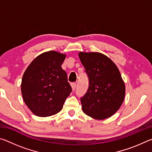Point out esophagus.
I'll return each mask as SVG.
<instances>
[{
  "label": "esophagus",
  "instance_id": "1",
  "mask_svg": "<svg viewBox=\"0 0 152 152\" xmlns=\"http://www.w3.org/2000/svg\"><path fill=\"white\" fill-rule=\"evenodd\" d=\"M71 86H72V88L73 91L76 89V84L75 82H72V83H71Z\"/></svg>",
  "mask_w": 152,
  "mask_h": 152
}]
</instances>
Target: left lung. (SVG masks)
<instances>
[{
  "mask_svg": "<svg viewBox=\"0 0 152 152\" xmlns=\"http://www.w3.org/2000/svg\"><path fill=\"white\" fill-rule=\"evenodd\" d=\"M89 80L86 93L81 97L82 110L96 119H104L116 113L124 101L125 83L115 63L98 52H80Z\"/></svg>",
  "mask_w": 152,
  "mask_h": 152,
  "instance_id": "left-lung-1",
  "label": "left lung"
}]
</instances>
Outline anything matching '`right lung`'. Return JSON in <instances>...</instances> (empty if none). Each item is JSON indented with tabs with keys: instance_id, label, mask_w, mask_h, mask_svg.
<instances>
[{
	"instance_id": "1",
	"label": "right lung",
	"mask_w": 152,
	"mask_h": 152,
	"mask_svg": "<svg viewBox=\"0 0 152 152\" xmlns=\"http://www.w3.org/2000/svg\"><path fill=\"white\" fill-rule=\"evenodd\" d=\"M66 57L55 51L43 53L32 61L24 72L22 96L27 107L37 116L57 114L72 92L67 74L61 66Z\"/></svg>"
}]
</instances>
